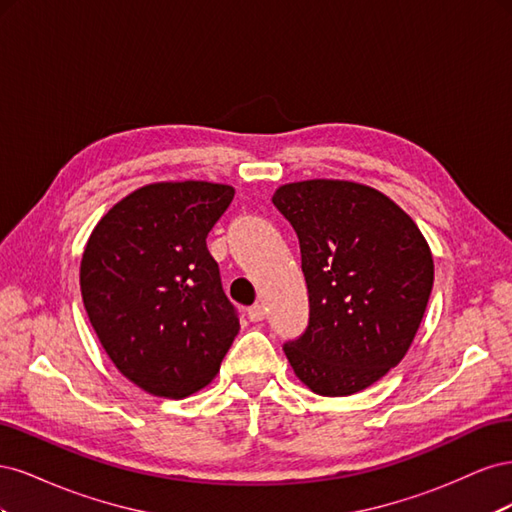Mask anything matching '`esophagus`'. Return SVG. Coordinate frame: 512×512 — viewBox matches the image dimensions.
I'll list each match as a JSON object with an SVG mask.
<instances>
[{
    "label": "esophagus",
    "instance_id": "obj_1",
    "mask_svg": "<svg viewBox=\"0 0 512 512\" xmlns=\"http://www.w3.org/2000/svg\"><path fill=\"white\" fill-rule=\"evenodd\" d=\"M265 305L262 303H254L250 309H247V318H250L252 322H260V320H265Z\"/></svg>",
    "mask_w": 512,
    "mask_h": 512
}]
</instances>
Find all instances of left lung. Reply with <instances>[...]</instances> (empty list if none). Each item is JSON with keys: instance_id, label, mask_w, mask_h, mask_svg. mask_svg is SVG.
Segmentation results:
<instances>
[{"instance_id": "8db88e82", "label": "left lung", "mask_w": 512, "mask_h": 512, "mask_svg": "<svg viewBox=\"0 0 512 512\" xmlns=\"http://www.w3.org/2000/svg\"><path fill=\"white\" fill-rule=\"evenodd\" d=\"M273 205L297 232L309 299L288 361L318 395L359 393L412 344L433 286L429 245L410 215L361 183H288Z\"/></svg>"}]
</instances>
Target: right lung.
I'll use <instances>...</instances> for the list:
<instances>
[{
    "label": "right lung",
    "instance_id": "obj_1",
    "mask_svg": "<svg viewBox=\"0 0 512 512\" xmlns=\"http://www.w3.org/2000/svg\"><path fill=\"white\" fill-rule=\"evenodd\" d=\"M235 190L153 183L117 203L91 232L81 292L115 367L143 391L181 399L207 386L239 333L207 237Z\"/></svg>",
    "mask_w": 512,
    "mask_h": 512
}]
</instances>
